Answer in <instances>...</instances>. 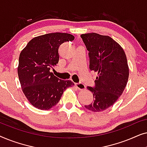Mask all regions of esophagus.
I'll list each match as a JSON object with an SVG mask.
<instances>
[{"label":"esophagus","instance_id":"1","mask_svg":"<svg viewBox=\"0 0 147 147\" xmlns=\"http://www.w3.org/2000/svg\"><path fill=\"white\" fill-rule=\"evenodd\" d=\"M76 88H77L78 89L80 90H84L86 89V86L82 83L76 84Z\"/></svg>","mask_w":147,"mask_h":147}]
</instances>
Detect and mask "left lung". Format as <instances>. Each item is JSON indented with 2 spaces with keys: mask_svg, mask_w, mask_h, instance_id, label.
Listing matches in <instances>:
<instances>
[{
  "mask_svg": "<svg viewBox=\"0 0 147 147\" xmlns=\"http://www.w3.org/2000/svg\"><path fill=\"white\" fill-rule=\"evenodd\" d=\"M90 57V69L98 73L92 92L94 102L84 106L94 112H102L113 105L122 95L129 76L127 59L122 47L107 35L82 34Z\"/></svg>",
  "mask_w": 147,
  "mask_h": 147,
  "instance_id": "1",
  "label": "left lung"
}]
</instances>
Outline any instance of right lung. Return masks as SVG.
<instances>
[{
	"label": "right lung",
	"mask_w": 147,
	"mask_h": 147,
	"mask_svg": "<svg viewBox=\"0 0 147 147\" xmlns=\"http://www.w3.org/2000/svg\"><path fill=\"white\" fill-rule=\"evenodd\" d=\"M74 39L69 33H48L33 38L21 51L18 76L24 94L34 107L49 110L67 88L74 86L71 80H60L50 71L59 61L60 45Z\"/></svg>",
	"instance_id": "1"
}]
</instances>
